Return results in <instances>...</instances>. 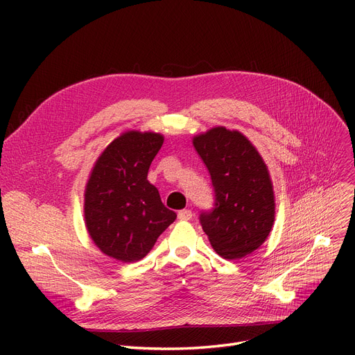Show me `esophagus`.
Wrapping results in <instances>:
<instances>
[{
    "label": "esophagus",
    "instance_id": "1",
    "mask_svg": "<svg viewBox=\"0 0 355 355\" xmlns=\"http://www.w3.org/2000/svg\"><path fill=\"white\" fill-rule=\"evenodd\" d=\"M191 217H193V211L191 210L185 209V210H180L178 211V218L180 220H190Z\"/></svg>",
    "mask_w": 355,
    "mask_h": 355
}]
</instances>
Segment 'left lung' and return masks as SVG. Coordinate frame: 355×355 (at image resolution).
<instances>
[{"instance_id": "8db88e82", "label": "left lung", "mask_w": 355, "mask_h": 355, "mask_svg": "<svg viewBox=\"0 0 355 355\" xmlns=\"http://www.w3.org/2000/svg\"><path fill=\"white\" fill-rule=\"evenodd\" d=\"M214 187V209L201 213L204 233L221 257L236 260L265 243L275 221V193L268 166L239 130L214 126L193 138Z\"/></svg>"}]
</instances>
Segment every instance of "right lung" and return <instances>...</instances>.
<instances>
[{"label":"right lung","mask_w":355,"mask_h":355,"mask_svg":"<svg viewBox=\"0 0 355 355\" xmlns=\"http://www.w3.org/2000/svg\"><path fill=\"white\" fill-rule=\"evenodd\" d=\"M162 144L161 134L126 130L103 149L86 184L87 233L102 253L125 263L145 257L177 218L146 180Z\"/></svg>","instance_id":"obj_1"}]
</instances>
